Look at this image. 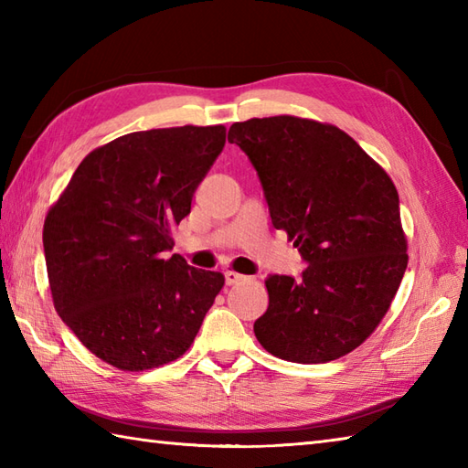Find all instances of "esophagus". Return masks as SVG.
I'll use <instances>...</instances> for the list:
<instances>
[{
  "mask_svg": "<svg viewBox=\"0 0 468 468\" xmlns=\"http://www.w3.org/2000/svg\"><path fill=\"white\" fill-rule=\"evenodd\" d=\"M243 280H245V275H241V273L225 271V283H227V285H235V283H239V282H243Z\"/></svg>",
  "mask_w": 468,
  "mask_h": 468,
  "instance_id": "obj_1",
  "label": "esophagus"
}]
</instances>
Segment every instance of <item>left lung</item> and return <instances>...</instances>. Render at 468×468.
<instances>
[{"mask_svg": "<svg viewBox=\"0 0 468 468\" xmlns=\"http://www.w3.org/2000/svg\"><path fill=\"white\" fill-rule=\"evenodd\" d=\"M227 138L250 156L273 227L307 263L300 277H267L255 337L297 364L350 354L382 322L409 265L390 176L352 136L307 118H251Z\"/></svg>", "mask_w": 468, "mask_h": 468, "instance_id": "left-lung-1", "label": "left lung"}]
</instances>
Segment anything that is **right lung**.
I'll use <instances>...</instances> for the list:
<instances>
[{
  "mask_svg": "<svg viewBox=\"0 0 468 468\" xmlns=\"http://www.w3.org/2000/svg\"><path fill=\"white\" fill-rule=\"evenodd\" d=\"M223 146L225 126L124 134L88 154L49 208L44 255L56 312L118 370L181 357L221 292V273L168 251Z\"/></svg>",
  "mask_w": 468,
  "mask_h": 468,
  "instance_id": "right-lung-1",
  "label": "right lung"
}]
</instances>
